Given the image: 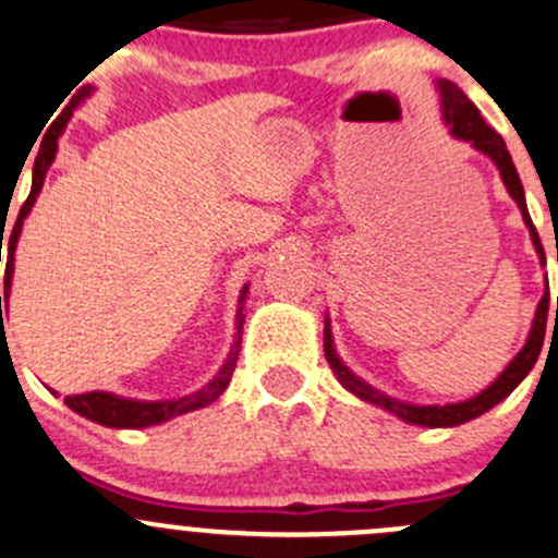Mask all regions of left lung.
Masks as SVG:
<instances>
[{
	"mask_svg": "<svg viewBox=\"0 0 558 558\" xmlns=\"http://www.w3.org/2000/svg\"><path fill=\"white\" fill-rule=\"evenodd\" d=\"M439 92H442V116H445V121H448L450 132H453L456 137H461V141H469L474 148H480V151L488 154V157L494 159L496 168H499V173H501V181H505L507 192H510L512 201H515L518 208H521L523 222H526L529 233H532V241H534V246H537L539 260L545 263L543 244H539V235H537V230H534L532 217H529L521 179H518V170H515V165H512V157H510V151H507L501 135L494 130V126L485 124V119L480 116V110L469 102L466 94L461 92L453 81H439ZM548 303H550V295L545 292L543 301H539V306H537V314H534V325H532V333H529L526 344H523V350L512 357L510 366L499 374V379H496L494 385H488V388H485L480 396H474V399H469V401H461V404H445V407L404 404V401L390 399V396H383L379 390H374L372 385L361 383V379H357L355 374H352L350 368H347L344 363L336 357L328 323H325V357H328L330 368H333L336 377H339V383L344 385L347 390H352L355 396H361L363 401H372V404L393 412V415L401 417V421L415 423V426H428V428L461 426V423L483 415V412H488L490 407L499 404L501 399H507V396H510L512 390L521 385V379L532 372V366L537 363L539 350H543V341H545ZM556 317H558V298H556Z\"/></svg>",
	"mask_w": 558,
	"mask_h": 558,
	"instance_id": "8db88e82",
	"label": "left lung"
}]
</instances>
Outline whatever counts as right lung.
Masks as SVG:
<instances>
[{
  "label": "right lung",
  "instance_id": "right-lung-1",
  "mask_svg": "<svg viewBox=\"0 0 558 558\" xmlns=\"http://www.w3.org/2000/svg\"><path fill=\"white\" fill-rule=\"evenodd\" d=\"M86 94H89V86H84V89L78 92V97H73V102L64 108V113L59 116V121L53 124V130L48 132L46 143H43L40 154H37V159H35L32 192H29V197L24 201V206H21L19 219H15V225H13V233H10V239H8V263H4V295H0V314H2V298L8 301L10 279H13V252H15V241H19V235H21V225H24V219H26V214H29L32 203L37 201V192L43 190V181H46V170H48V165L53 162V154H57L59 132L64 130V124H68L73 108L81 102V99L86 97ZM0 241H4V230H2ZM0 252H2V244H0ZM244 295H246V287H244ZM244 295H241V301H244ZM2 323H4V319H2ZM241 325H244V314H241V308H239V341H235L233 352H230V357H228V363H225L222 372H219L217 377H214L211 383L206 385V388L197 390V393H192V396H186V399H179V401H130V399H119V396L99 393V390H97V393L68 396V399H64V404H68L70 410L78 412V415L89 417V421L102 423V426H110V428L154 426V423L170 421V417L184 415V412L201 410V407L211 404L214 399H219V396H222V390L228 388L230 377H233V368H235V361H239V347H241Z\"/></svg>",
  "mask_w": 558,
  "mask_h": 558
}]
</instances>
